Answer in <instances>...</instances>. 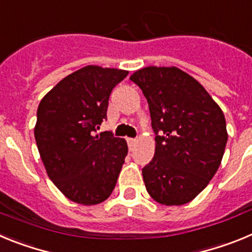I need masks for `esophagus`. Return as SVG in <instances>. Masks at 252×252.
Listing matches in <instances>:
<instances>
[{
	"mask_svg": "<svg viewBox=\"0 0 252 252\" xmlns=\"http://www.w3.org/2000/svg\"><path fill=\"white\" fill-rule=\"evenodd\" d=\"M127 144H128V148L132 150V149L135 148V145L137 144V140L136 139H127Z\"/></svg>",
	"mask_w": 252,
	"mask_h": 252,
	"instance_id": "obj_1",
	"label": "esophagus"
}]
</instances>
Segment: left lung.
I'll return each instance as SVG.
<instances>
[{"instance_id":"1","label":"left lung","mask_w":252,"mask_h":252,"mask_svg":"<svg viewBox=\"0 0 252 252\" xmlns=\"http://www.w3.org/2000/svg\"><path fill=\"white\" fill-rule=\"evenodd\" d=\"M130 79L148 99L157 133L153 160L142 169L146 190L165 206L188 203L221 164L228 139L223 112L199 82L177 66H145Z\"/></svg>"}]
</instances>
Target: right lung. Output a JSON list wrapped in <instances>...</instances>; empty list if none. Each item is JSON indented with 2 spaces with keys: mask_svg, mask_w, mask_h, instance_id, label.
Returning <instances> with one entry per match:
<instances>
[{
  "mask_svg": "<svg viewBox=\"0 0 252 252\" xmlns=\"http://www.w3.org/2000/svg\"><path fill=\"white\" fill-rule=\"evenodd\" d=\"M127 70L87 65L63 78L37 107L34 133L51 182L83 206L110 197L127 155L126 140L97 133L113 87Z\"/></svg>",
  "mask_w": 252,
  "mask_h": 252,
  "instance_id": "add662e5",
  "label": "right lung"
}]
</instances>
